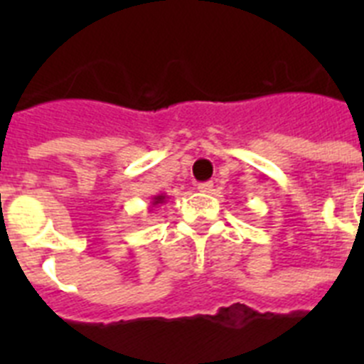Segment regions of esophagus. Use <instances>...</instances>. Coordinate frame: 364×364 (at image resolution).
Instances as JSON below:
<instances>
[{
  "label": "esophagus",
  "mask_w": 364,
  "mask_h": 364,
  "mask_svg": "<svg viewBox=\"0 0 364 364\" xmlns=\"http://www.w3.org/2000/svg\"><path fill=\"white\" fill-rule=\"evenodd\" d=\"M198 191L200 193H210L213 191V182H202V184H198Z\"/></svg>",
  "instance_id": "obj_1"
}]
</instances>
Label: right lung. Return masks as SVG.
Listing matches in <instances>:
<instances>
[{
    "label": "right lung",
    "mask_w": 364,
    "mask_h": 364,
    "mask_svg": "<svg viewBox=\"0 0 364 364\" xmlns=\"http://www.w3.org/2000/svg\"><path fill=\"white\" fill-rule=\"evenodd\" d=\"M167 195H156V197H153L151 198V205H149V210H154V208H159V205H162L164 202H167Z\"/></svg>",
    "instance_id": "add662e5"
}]
</instances>
